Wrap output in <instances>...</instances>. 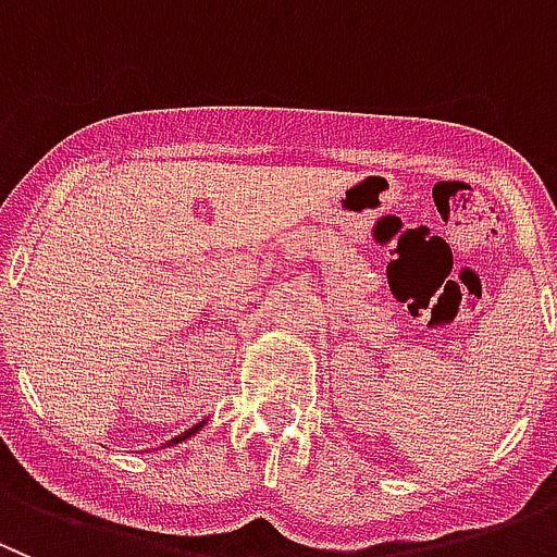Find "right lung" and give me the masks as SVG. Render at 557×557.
I'll return each mask as SVG.
<instances>
[{
  "instance_id": "1",
  "label": "right lung",
  "mask_w": 557,
  "mask_h": 557,
  "mask_svg": "<svg viewBox=\"0 0 557 557\" xmlns=\"http://www.w3.org/2000/svg\"><path fill=\"white\" fill-rule=\"evenodd\" d=\"M202 424H205V422H199V424H194V428H191V430H185V433H180V435H177V438H172V441H169V447H174V444H180V441H185V438H191V435H194V433H197V430H199V428H202Z\"/></svg>"
}]
</instances>
